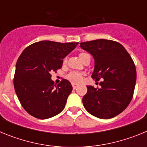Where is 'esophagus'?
<instances>
[{
  "label": "esophagus",
  "instance_id": "obj_1",
  "mask_svg": "<svg viewBox=\"0 0 147 147\" xmlns=\"http://www.w3.org/2000/svg\"><path fill=\"white\" fill-rule=\"evenodd\" d=\"M78 86H79V85H78V84H76V83H72V87L74 89H76Z\"/></svg>",
  "mask_w": 147,
  "mask_h": 147
}]
</instances>
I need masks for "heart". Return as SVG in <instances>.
Masks as SVG:
<instances>
[{"label": "heart", "mask_w": 147, "mask_h": 147, "mask_svg": "<svg viewBox=\"0 0 147 147\" xmlns=\"http://www.w3.org/2000/svg\"><path fill=\"white\" fill-rule=\"evenodd\" d=\"M85 54H85V53H80V55H79L80 56V59L83 56L85 55ZM63 62H64V63H65L66 59H64ZM82 76H83V74H82V73L76 72V71H72V72H71L69 74L67 75V77L68 80H71V81H73V82H80L82 80Z\"/></svg>", "instance_id": "obj_1"}]
</instances>
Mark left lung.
<instances>
[{"label": "left lung", "instance_id": "1", "mask_svg": "<svg viewBox=\"0 0 147 147\" xmlns=\"http://www.w3.org/2000/svg\"><path fill=\"white\" fill-rule=\"evenodd\" d=\"M80 47L93 57L91 77L101 88L87 86L83 105L89 113L102 119L113 118L130 103L136 82V68L132 57L119 42L110 40H92Z\"/></svg>", "mask_w": 147, "mask_h": 147}]
</instances>
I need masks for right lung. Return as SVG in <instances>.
<instances>
[{
    "instance_id": "add662e5",
    "label": "right lung",
    "mask_w": 147,
    "mask_h": 147,
    "mask_svg": "<svg viewBox=\"0 0 147 147\" xmlns=\"http://www.w3.org/2000/svg\"><path fill=\"white\" fill-rule=\"evenodd\" d=\"M78 43L43 40L30 45L20 54L16 63L14 87L20 104L31 115L49 119L65 108L72 85L65 79L54 85L51 73L60 69L63 59Z\"/></svg>"
}]
</instances>
